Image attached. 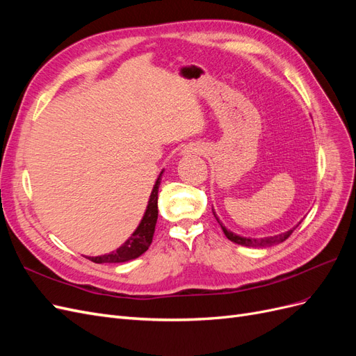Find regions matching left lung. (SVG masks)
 <instances>
[{
  "mask_svg": "<svg viewBox=\"0 0 356 356\" xmlns=\"http://www.w3.org/2000/svg\"><path fill=\"white\" fill-rule=\"evenodd\" d=\"M212 212H213V209H212ZM213 217L217 218V221L220 222V220H218V217H217V213H215V212H213ZM298 224H300V222H298ZM298 224L296 225L294 229H291V230H288V232H285V233L276 234V236H267V238H260V239H255V238L252 239V238H242V236H238V234L232 233L230 230L225 229L224 225L220 222L224 234L227 236V239H230V241L234 242V243H239V245H243V246H252V248H267V246H272V245H276V243H281V242L286 241V239L289 238V236L293 234V232L298 227Z\"/></svg>",
  "mask_w": 356,
  "mask_h": 356,
  "instance_id": "obj_1",
  "label": "left lung"
}]
</instances>
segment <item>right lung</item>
<instances>
[{
	"label": "right lung",
	"instance_id": "add662e5",
	"mask_svg": "<svg viewBox=\"0 0 356 356\" xmlns=\"http://www.w3.org/2000/svg\"><path fill=\"white\" fill-rule=\"evenodd\" d=\"M161 174L163 170L160 172V175L156 181V184L153 187L152 196H149L148 200V207L145 209L144 217L139 222V225L136 227V230L134 232V234L129 238L120 248H117L115 251L105 254V255H99V257H89V260L93 263H124L129 260H134V258H138L139 255H143L148 246L152 245L153 242V234H154V229H156V222H157V215H159V209H157V199H159V186H160V179H161Z\"/></svg>",
	"mask_w": 356,
	"mask_h": 356
}]
</instances>
